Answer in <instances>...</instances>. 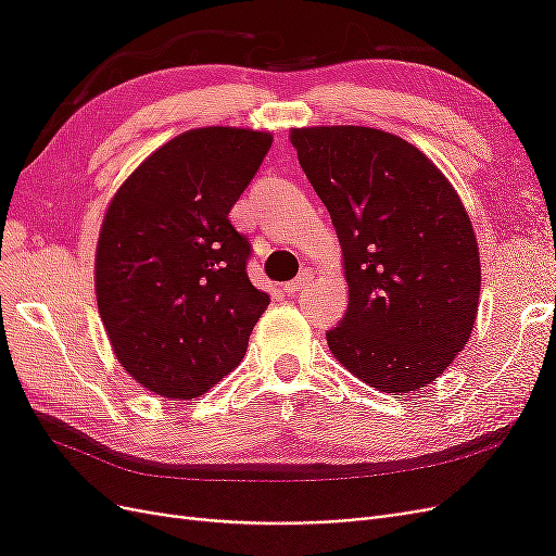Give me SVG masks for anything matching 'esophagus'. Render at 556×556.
Returning <instances> with one entry per match:
<instances>
[{
	"instance_id": "1",
	"label": "esophagus",
	"mask_w": 556,
	"mask_h": 556,
	"mask_svg": "<svg viewBox=\"0 0 556 556\" xmlns=\"http://www.w3.org/2000/svg\"><path fill=\"white\" fill-rule=\"evenodd\" d=\"M313 280V274L311 271H304L301 276H296L294 280H290L288 285H285V292H288L290 296H296L299 292H304V288H308Z\"/></svg>"
}]
</instances>
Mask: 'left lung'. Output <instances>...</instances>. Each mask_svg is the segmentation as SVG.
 <instances>
[{"label":"left lung","instance_id":"left-lung-1","mask_svg":"<svg viewBox=\"0 0 556 556\" xmlns=\"http://www.w3.org/2000/svg\"><path fill=\"white\" fill-rule=\"evenodd\" d=\"M292 146L343 248L350 301L327 331L333 357L387 394L431 384L478 313L480 257L462 199L394 134L308 127Z\"/></svg>","mask_w":556,"mask_h":556}]
</instances>
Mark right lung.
<instances>
[{"label": "right lung", "mask_w": 556, "mask_h": 556, "mask_svg": "<svg viewBox=\"0 0 556 556\" xmlns=\"http://www.w3.org/2000/svg\"><path fill=\"white\" fill-rule=\"evenodd\" d=\"M271 134L204 127L155 150L106 211L97 306L117 362L166 399H194L239 366L268 294L248 278L250 241L229 211Z\"/></svg>", "instance_id": "right-lung-1"}]
</instances>
